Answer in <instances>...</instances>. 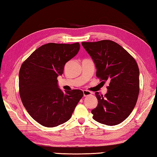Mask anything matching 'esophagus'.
Segmentation results:
<instances>
[{
	"instance_id": "esophagus-1",
	"label": "esophagus",
	"mask_w": 157,
	"mask_h": 157,
	"mask_svg": "<svg viewBox=\"0 0 157 157\" xmlns=\"http://www.w3.org/2000/svg\"><path fill=\"white\" fill-rule=\"evenodd\" d=\"M83 92L84 97H87V96L92 94V92L90 91H88V90H83Z\"/></svg>"
}]
</instances>
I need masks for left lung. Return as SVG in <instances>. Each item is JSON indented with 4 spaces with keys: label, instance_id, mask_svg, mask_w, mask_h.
<instances>
[{
    "label": "left lung",
    "instance_id": "obj_1",
    "mask_svg": "<svg viewBox=\"0 0 157 157\" xmlns=\"http://www.w3.org/2000/svg\"><path fill=\"white\" fill-rule=\"evenodd\" d=\"M94 60L97 76L108 81L104 96L96 92L98 105L92 110L93 119L107 125H116L129 117L139 93V70L132 56L110 40L82 42Z\"/></svg>",
    "mask_w": 157,
    "mask_h": 157
}]
</instances>
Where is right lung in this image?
Listing matches in <instances>:
<instances>
[{"instance_id": "obj_1", "label": "right lung", "mask_w": 157, "mask_h": 157, "mask_svg": "<svg viewBox=\"0 0 157 157\" xmlns=\"http://www.w3.org/2000/svg\"><path fill=\"white\" fill-rule=\"evenodd\" d=\"M79 43H49L36 49L19 71V94L27 112L45 127H56L70 119L83 93L80 90L63 92L57 77L65 63L75 56Z\"/></svg>"}]
</instances>
